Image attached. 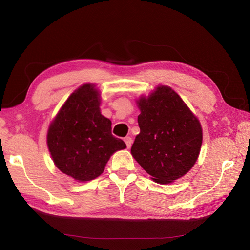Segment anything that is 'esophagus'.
<instances>
[{
	"label": "esophagus",
	"mask_w": 250,
	"mask_h": 250,
	"mask_svg": "<svg viewBox=\"0 0 250 250\" xmlns=\"http://www.w3.org/2000/svg\"><path fill=\"white\" fill-rule=\"evenodd\" d=\"M125 144H126V147L130 148L131 145H132V143H133V140H132L130 136H128V137H125Z\"/></svg>",
	"instance_id": "obj_1"
}]
</instances>
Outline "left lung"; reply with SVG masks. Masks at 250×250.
<instances>
[{"instance_id":"8db88e82","label":"left lung","mask_w":250,"mask_h":250,"mask_svg":"<svg viewBox=\"0 0 250 250\" xmlns=\"http://www.w3.org/2000/svg\"><path fill=\"white\" fill-rule=\"evenodd\" d=\"M141 114L131 153L152 179L168 184L194 166L202 145V128L179 95L159 86L139 101Z\"/></svg>"}]
</instances>
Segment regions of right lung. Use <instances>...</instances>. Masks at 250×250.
<instances>
[{"mask_svg":"<svg viewBox=\"0 0 250 250\" xmlns=\"http://www.w3.org/2000/svg\"><path fill=\"white\" fill-rule=\"evenodd\" d=\"M99 106L97 89L83 84L68 97L47 134L56 167L79 182L100 176L110 156L126 147L111 134V122Z\"/></svg>","mask_w":250,"mask_h":250,"instance_id":"add662e5","label":"right lung"}]
</instances>
